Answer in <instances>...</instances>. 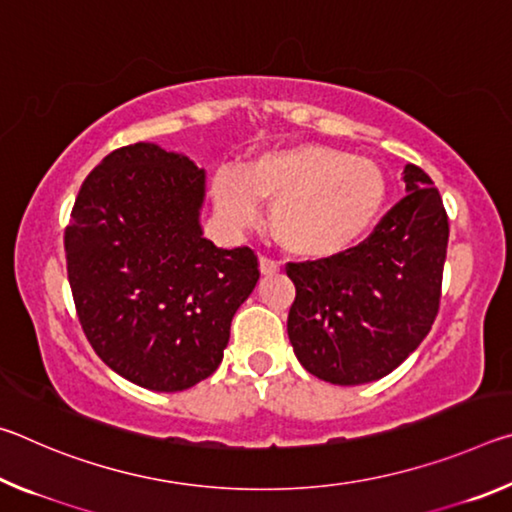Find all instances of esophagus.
I'll use <instances>...</instances> for the list:
<instances>
[{"mask_svg": "<svg viewBox=\"0 0 512 512\" xmlns=\"http://www.w3.org/2000/svg\"><path fill=\"white\" fill-rule=\"evenodd\" d=\"M259 271H262V275H275L280 273V264L271 257H259Z\"/></svg>", "mask_w": 512, "mask_h": 512, "instance_id": "obj_1", "label": "esophagus"}]
</instances>
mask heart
Instances as JSON below:
<instances>
[{"label":"heart","instance_id":"b5f03b06","mask_svg":"<svg viewBox=\"0 0 512 512\" xmlns=\"http://www.w3.org/2000/svg\"><path fill=\"white\" fill-rule=\"evenodd\" d=\"M216 212L235 228L259 221L271 205V232L289 255L320 262L348 253L379 223L388 178L375 160L336 146L302 142L268 149L244 171L212 178Z\"/></svg>","mask_w":512,"mask_h":512}]
</instances>
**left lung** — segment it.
Returning <instances> with one entry per match:
<instances>
[{"label": "left lung", "mask_w": 512, "mask_h": 512, "mask_svg": "<svg viewBox=\"0 0 512 512\" xmlns=\"http://www.w3.org/2000/svg\"><path fill=\"white\" fill-rule=\"evenodd\" d=\"M406 194L348 253L287 264L296 284L287 332L302 368L339 386L393 372L440 307L449 223L433 180L404 167Z\"/></svg>", "instance_id": "left-lung-1"}]
</instances>
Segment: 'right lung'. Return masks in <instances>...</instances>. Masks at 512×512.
<instances>
[{
    "label": "right lung",
    "instance_id": "1",
    "mask_svg": "<svg viewBox=\"0 0 512 512\" xmlns=\"http://www.w3.org/2000/svg\"><path fill=\"white\" fill-rule=\"evenodd\" d=\"M203 201V169L137 142L90 171L65 228L85 336L108 368L149 391H185L219 368L232 316L259 280L248 246L203 237Z\"/></svg>",
    "mask_w": 512,
    "mask_h": 512
}]
</instances>
